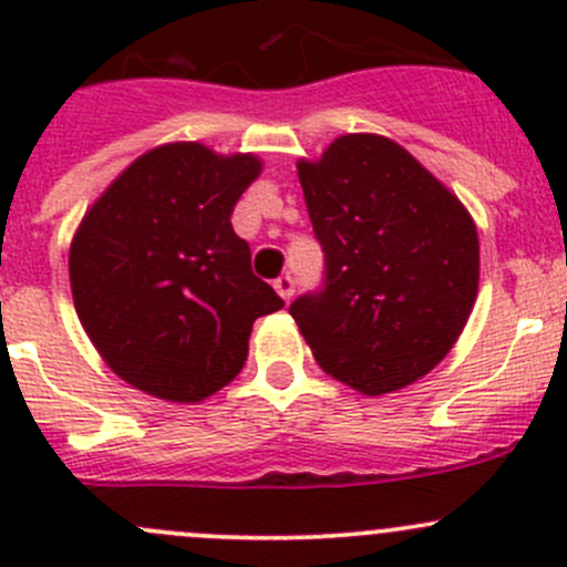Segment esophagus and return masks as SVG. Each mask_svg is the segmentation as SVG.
<instances>
[{
  "instance_id": "obj_1",
  "label": "esophagus",
  "mask_w": 567,
  "mask_h": 567,
  "mask_svg": "<svg viewBox=\"0 0 567 567\" xmlns=\"http://www.w3.org/2000/svg\"><path fill=\"white\" fill-rule=\"evenodd\" d=\"M274 290H277V293H279V299L290 301V296H293V290H296L293 277H290V274H282V277H279L277 282H274Z\"/></svg>"
}]
</instances>
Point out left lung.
I'll return each instance as SVG.
<instances>
[{
  "mask_svg": "<svg viewBox=\"0 0 567 567\" xmlns=\"http://www.w3.org/2000/svg\"><path fill=\"white\" fill-rule=\"evenodd\" d=\"M296 169L326 251V288L290 305L301 337L323 373L368 398L414 384L472 316V214L390 136L342 134Z\"/></svg>",
  "mask_w": 567,
  "mask_h": 567,
  "instance_id": "8db88e82",
  "label": "left lung"
}]
</instances>
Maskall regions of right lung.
Segmentation results:
<instances>
[{
    "instance_id": "obj_1",
    "label": "right lung",
    "mask_w": 567,
    "mask_h": 567,
    "mask_svg": "<svg viewBox=\"0 0 567 567\" xmlns=\"http://www.w3.org/2000/svg\"><path fill=\"white\" fill-rule=\"evenodd\" d=\"M255 153L167 142L101 192L73 233L76 316L114 375L167 403H203L241 373L251 323L282 310L251 274L230 214Z\"/></svg>"
}]
</instances>
